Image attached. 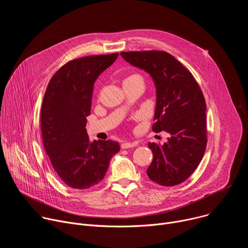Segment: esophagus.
<instances>
[{"mask_svg":"<svg viewBox=\"0 0 248 248\" xmlns=\"http://www.w3.org/2000/svg\"><path fill=\"white\" fill-rule=\"evenodd\" d=\"M137 143L136 142H124L122 144V148L123 149H127V148H131V147H134L136 146Z\"/></svg>","mask_w":248,"mask_h":248,"instance_id":"esophagus-1","label":"esophagus"}]
</instances>
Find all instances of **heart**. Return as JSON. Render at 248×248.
Masks as SVG:
<instances>
[{
  "mask_svg": "<svg viewBox=\"0 0 248 248\" xmlns=\"http://www.w3.org/2000/svg\"><path fill=\"white\" fill-rule=\"evenodd\" d=\"M140 78L139 76H137V75H133V76H130V77H128L126 79H130V78ZM125 79V80H126Z\"/></svg>",
  "mask_w": 248,
  "mask_h": 248,
  "instance_id": "1",
  "label": "heart"
}]
</instances>
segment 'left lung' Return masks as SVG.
<instances>
[{"instance_id": "1", "label": "left lung", "mask_w": 248, "mask_h": 248, "mask_svg": "<svg viewBox=\"0 0 248 248\" xmlns=\"http://www.w3.org/2000/svg\"><path fill=\"white\" fill-rule=\"evenodd\" d=\"M121 56L152 78L156 87L152 129L170 135L163 145L148 143L153 161L147 175L160 186L180 185L196 170L206 149L203 93L191 73L167 52H122Z\"/></svg>"}]
</instances>
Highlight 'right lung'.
Listing matches in <instances>:
<instances>
[{
    "label": "right lung",
    "instance_id": "add662e5",
    "mask_svg": "<svg viewBox=\"0 0 248 248\" xmlns=\"http://www.w3.org/2000/svg\"><path fill=\"white\" fill-rule=\"evenodd\" d=\"M118 56H88L66 62L53 76L44 95V148L62 181L76 189L98 185L107 172L111 158L121 149L112 140L91 142L85 128L94 83Z\"/></svg>",
    "mask_w": 248,
    "mask_h": 248
}]
</instances>
